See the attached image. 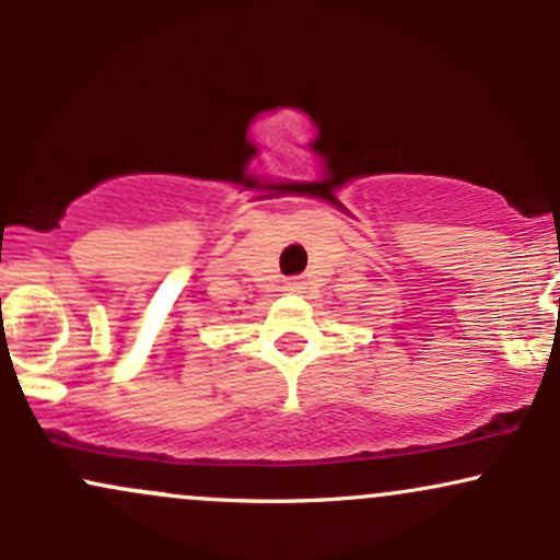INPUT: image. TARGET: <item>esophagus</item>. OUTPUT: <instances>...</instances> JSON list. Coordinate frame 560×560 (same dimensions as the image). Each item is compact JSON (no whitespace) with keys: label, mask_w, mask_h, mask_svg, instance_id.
<instances>
[{"label":"esophagus","mask_w":560,"mask_h":560,"mask_svg":"<svg viewBox=\"0 0 560 560\" xmlns=\"http://www.w3.org/2000/svg\"><path fill=\"white\" fill-rule=\"evenodd\" d=\"M284 289H287V292H302V289H305V281H302V279H289Z\"/></svg>","instance_id":"34e87169"}]
</instances>
